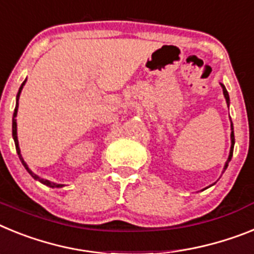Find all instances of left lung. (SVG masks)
I'll use <instances>...</instances> for the list:
<instances>
[{"label":"left lung","mask_w":254,"mask_h":254,"mask_svg":"<svg viewBox=\"0 0 254 254\" xmlns=\"http://www.w3.org/2000/svg\"><path fill=\"white\" fill-rule=\"evenodd\" d=\"M222 87V92H224V97H225V100H226V103H228V107H229V103H230V98H229V93H228V90H226V88H225L224 84H221ZM231 147H230V153H229V158L228 161H226V164H225L224 166V171L226 170V167H228L229 162H230L231 157H233V151H234V143H235V138H234V127H233V123H231Z\"/></svg>","instance_id":"8db88e82"}]
</instances>
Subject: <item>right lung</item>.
<instances>
[{"instance_id": "right-lung-1", "label": "right lung", "mask_w": 254, "mask_h": 254, "mask_svg": "<svg viewBox=\"0 0 254 254\" xmlns=\"http://www.w3.org/2000/svg\"><path fill=\"white\" fill-rule=\"evenodd\" d=\"M25 80L23 81V84H21V87L19 88V92H17V96H16V106H15V111H14V116H12V138H14V142H15V147H16V152L17 154H19V158H20L21 164L24 165V167L26 169V171L32 175L33 179L38 180V182H41L42 184L47 185V187H51V188H61V187H64L63 184H56V183H52L50 182V180H46V179H42V178H39L38 175H35L34 173H33L32 170L28 167V165L25 164V161L23 160V157H21V153H20V147H19V140H17V125H16V115H17V107H19V97H20V93L21 90H23V87L25 85Z\"/></svg>"}]
</instances>
